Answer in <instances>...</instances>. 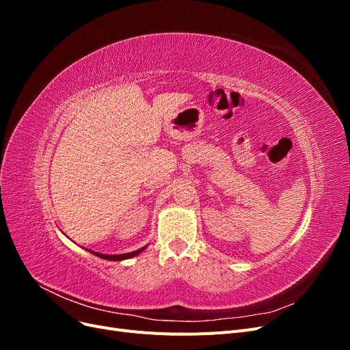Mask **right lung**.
<instances>
[{
  "mask_svg": "<svg viewBox=\"0 0 350 350\" xmlns=\"http://www.w3.org/2000/svg\"><path fill=\"white\" fill-rule=\"evenodd\" d=\"M147 247V245H146ZM146 247L137 250V251H133V252H126V254H115V256H109V254H100V252H96V251H92V250H88L89 252H92L93 256H96L99 258H103V260H109V261H122V260H126V258H133L135 256H139L140 252H143L146 250Z\"/></svg>",
  "mask_w": 350,
  "mask_h": 350,
  "instance_id": "right-lung-1",
  "label": "right lung"
}]
</instances>
